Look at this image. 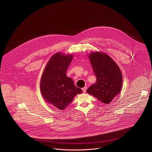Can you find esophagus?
Returning <instances> with one entry per match:
<instances>
[{"mask_svg":"<svg viewBox=\"0 0 152 152\" xmlns=\"http://www.w3.org/2000/svg\"><path fill=\"white\" fill-rule=\"evenodd\" d=\"M87 87H84V88H83V89H82V90H83V91L84 92H86V91H87Z\"/></svg>","mask_w":152,"mask_h":152,"instance_id":"esophagus-1","label":"esophagus"}]
</instances>
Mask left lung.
I'll return each instance as SVG.
<instances>
[{
	"mask_svg": "<svg viewBox=\"0 0 152 152\" xmlns=\"http://www.w3.org/2000/svg\"><path fill=\"white\" fill-rule=\"evenodd\" d=\"M96 83L87 92L99 101L109 104L121 91L122 76L118 65L107 54L93 53L89 56Z\"/></svg>",
	"mask_w": 152,
	"mask_h": 152,
	"instance_id": "obj_1",
	"label": "left lung"
}]
</instances>
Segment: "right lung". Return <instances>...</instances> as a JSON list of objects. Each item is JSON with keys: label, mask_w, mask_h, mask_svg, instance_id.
<instances>
[{"label": "right lung", "mask_w": 152, "mask_h": 152, "mask_svg": "<svg viewBox=\"0 0 152 152\" xmlns=\"http://www.w3.org/2000/svg\"><path fill=\"white\" fill-rule=\"evenodd\" d=\"M72 58L71 55L55 54L48 61L41 79L40 89L44 98L60 110L70 104L77 94L83 92L66 75Z\"/></svg>", "instance_id": "obj_1"}]
</instances>
